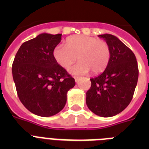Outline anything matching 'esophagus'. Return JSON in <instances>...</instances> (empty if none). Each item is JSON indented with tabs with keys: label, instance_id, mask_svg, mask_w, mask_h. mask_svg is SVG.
I'll return each mask as SVG.
<instances>
[{
	"label": "esophagus",
	"instance_id": "1",
	"mask_svg": "<svg viewBox=\"0 0 149 149\" xmlns=\"http://www.w3.org/2000/svg\"><path fill=\"white\" fill-rule=\"evenodd\" d=\"M74 80H75V82L77 83V81H79V79H80V77H77V76H74Z\"/></svg>",
	"mask_w": 149,
	"mask_h": 149
}]
</instances>
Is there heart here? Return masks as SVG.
Wrapping results in <instances>:
<instances>
[{
    "instance_id": "b5f03b06",
    "label": "heart",
    "mask_w": 149,
    "mask_h": 149,
    "mask_svg": "<svg viewBox=\"0 0 149 149\" xmlns=\"http://www.w3.org/2000/svg\"><path fill=\"white\" fill-rule=\"evenodd\" d=\"M53 56L64 68L72 66L77 58L80 62L69 69L72 74H86L90 70L98 74L108 65L111 51L105 41L89 36L74 35L65 40V47H56L53 51Z\"/></svg>"
}]
</instances>
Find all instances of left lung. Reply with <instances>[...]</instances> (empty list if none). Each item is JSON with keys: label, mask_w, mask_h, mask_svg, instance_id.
<instances>
[{"label": "left lung", "mask_w": 149, "mask_h": 149, "mask_svg": "<svg viewBox=\"0 0 149 149\" xmlns=\"http://www.w3.org/2000/svg\"><path fill=\"white\" fill-rule=\"evenodd\" d=\"M98 36L109 45L111 56L103 73L90 79L91 87L86 92V103L96 115L110 117L123 111L131 101L139 70L133 51L116 36L111 34Z\"/></svg>", "instance_id": "1"}]
</instances>
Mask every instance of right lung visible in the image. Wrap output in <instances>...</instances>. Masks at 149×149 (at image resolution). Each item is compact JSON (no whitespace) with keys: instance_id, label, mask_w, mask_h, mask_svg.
<instances>
[{"instance_id":"obj_1","label":"right lung","mask_w":149,"mask_h":149,"mask_svg":"<svg viewBox=\"0 0 149 149\" xmlns=\"http://www.w3.org/2000/svg\"><path fill=\"white\" fill-rule=\"evenodd\" d=\"M61 37L62 34H39L21 45L13 63L18 98L29 111L39 116L61 111L68 91L75 85L74 79L53 56Z\"/></svg>"}]
</instances>
